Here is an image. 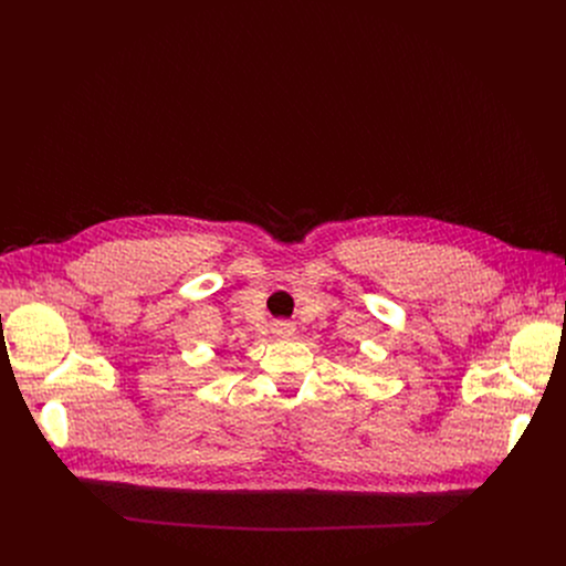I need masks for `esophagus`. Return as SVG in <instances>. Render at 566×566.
I'll use <instances>...</instances> for the list:
<instances>
[{"label":"esophagus","instance_id":"esophagus-1","mask_svg":"<svg viewBox=\"0 0 566 566\" xmlns=\"http://www.w3.org/2000/svg\"><path fill=\"white\" fill-rule=\"evenodd\" d=\"M293 332H295V327L291 325V322H286V319L275 322V325H273V334L280 336V338H289V336H293Z\"/></svg>","mask_w":566,"mask_h":566}]
</instances>
